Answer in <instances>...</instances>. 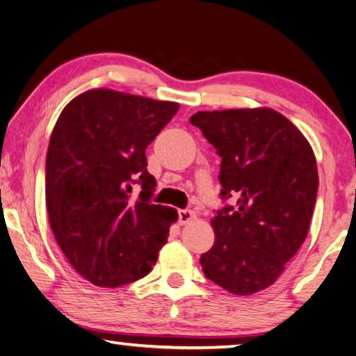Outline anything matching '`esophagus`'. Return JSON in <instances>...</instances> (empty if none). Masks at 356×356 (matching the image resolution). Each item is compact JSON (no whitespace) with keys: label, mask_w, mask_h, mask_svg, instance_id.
<instances>
[{"label":"esophagus","mask_w":356,"mask_h":356,"mask_svg":"<svg viewBox=\"0 0 356 356\" xmlns=\"http://www.w3.org/2000/svg\"><path fill=\"white\" fill-rule=\"evenodd\" d=\"M193 218H195V213H193L191 210H188V209L179 210V224L180 225L188 224Z\"/></svg>","instance_id":"obj_1"}]
</instances>
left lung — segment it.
<instances>
[{
  "label": "left lung",
  "instance_id": "left-lung-1",
  "mask_svg": "<svg viewBox=\"0 0 356 356\" xmlns=\"http://www.w3.org/2000/svg\"><path fill=\"white\" fill-rule=\"evenodd\" d=\"M193 126L221 157V196L236 207L211 219L215 244L200 257L207 279L236 296L273 285L305 241L318 196L308 140L268 107L197 112Z\"/></svg>",
  "mask_w": 356,
  "mask_h": 356
}]
</instances>
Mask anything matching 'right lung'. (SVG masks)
<instances>
[{
	"instance_id": "right-lung-1",
	"label": "right lung",
	"mask_w": 356,
	"mask_h": 356,
	"mask_svg": "<svg viewBox=\"0 0 356 356\" xmlns=\"http://www.w3.org/2000/svg\"><path fill=\"white\" fill-rule=\"evenodd\" d=\"M177 102L93 88L63 108L47 154V210L63 255L83 279L116 288L151 273L177 221L156 205L146 147ZM142 185L137 201L131 185Z\"/></svg>"
}]
</instances>
